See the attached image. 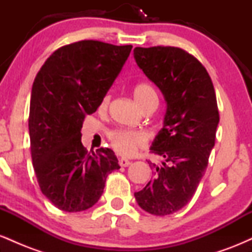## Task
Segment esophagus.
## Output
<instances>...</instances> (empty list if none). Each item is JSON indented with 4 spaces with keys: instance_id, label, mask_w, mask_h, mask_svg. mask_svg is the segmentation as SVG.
<instances>
[{
    "instance_id": "obj_1",
    "label": "esophagus",
    "mask_w": 252,
    "mask_h": 252,
    "mask_svg": "<svg viewBox=\"0 0 252 252\" xmlns=\"http://www.w3.org/2000/svg\"><path fill=\"white\" fill-rule=\"evenodd\" d=\"M118 163H120V166L121 167H128L130 163V161L129 160H126V158H120V161H118Z\"/></svg>"
}]
</instances>
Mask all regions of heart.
I'll list each match as a JSON object with an SVG mask.
<instances>
[{"label":"heart","instance_id":"b5f03b06","mask_svg":"<svg viewBox=\"0 0 252 252\" xmlns=\"http://www.w3.org/2000/svg\"><path fill=\"white\" fill-rule=\"evenodd\" d=\"M134 98L136 103L141 109L148 105L149 103L158 100V94L152 85L147 83H141L135 86ZM110 102V96L105 94L99 103V110H105L108 108ZM109 140L114 149L118 154L124 156H131L136 153V150L142 148L147 143V136L141 131L134 130L117 129L109 134Z\"/></svg>","mask_w":252,"mask_h":252}]
</instances>
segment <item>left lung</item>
<instances>
[{"mask_svg": "<svg viewBox=\"0 0 252 252\" xmlns=\"http://www.w3.org/2000/svg\"><path fill=\"white\" fill-rule=\"evenodd\" d=\"M135 62L166 100L163 126L150 150L154 178L135 193L140 207L154 216L186 206L205 174L215 147L219 112L212 80L200 62L178 47H136Z\"/></svg>", "mask_w": 252, "mask_h": 252, "instance_id": "8db88e82", "label": "left lung"}]
</instances>
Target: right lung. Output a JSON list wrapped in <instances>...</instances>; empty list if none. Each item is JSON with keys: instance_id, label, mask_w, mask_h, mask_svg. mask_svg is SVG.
Segmentation results:
<instances>
[{"instance_id": "right-lung-1", "label": "right lung", "mask_w": 252, "mask_h": 252, "mask_svg": "<svg viewBox=\"0 0 252 252\" xmlns=\"http://www.w3.org/2000/svg\"><path fill=\"white\" fill-rule=\"evenodd\" d=\"M131 45L83 40L47 58L32 86L30 137L42 194L66 212L99 200L106 176L120 169L109 148L90 154L82 143L83 121L94 114L128 59Z\"/></svg>"}]
</instances>
